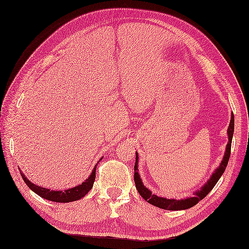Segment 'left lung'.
I'll return each instance as SVG.
<instances>
[{
    "label": "left lung",
    "instance_id": "1",
    "mask_svg": "<svg viewBox=\"0 0 249 249\" xmlns=\"http://www.w3.org/2000/svg\"><path fill=\"white\" fill-rule=\"evenodd\" d=\"M233 130H234V117L233 114L231 115V120L227 129V135H228V143L226 145V151L224 153V157L222 162L219 163V165L214 170V172L212 173V175L210 178L208 179L207 182L201 187L199 190L195 191L193 193V196H189V197L186 198H181V199H175V198H166V197H161V196H157L156 194H153L152 191L147 189L145 186L143 184V181L141 179L140 174H139V163H138V159H139V155L136 152V163H135V183H136V188L138 190L139 194H140L144 200H146L147 203H149L153 206H156L158 208H161V209L164 210H171V211H178V210H187L189 208H192L196 204H198V201L201 199H204L206 196L209 194L210 191L214 188L216 182L218 181V179L221 178L223 175V173L226 170V166L228 164L229 157H230V151H231V141H232V137H233Z\"/></svg>",
    "mask_w": 249,
    "mask_h": 249
}]
</instances>
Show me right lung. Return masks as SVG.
I'll list each match as a JSON object with an SVG mask.
<instances>
[{
	"label": "right lung",
	"instance_id": "right-lung-1",
	"mask_svg": "<svg viewBox=\"0 0 249 249\" xmlns=\"http://www.w3.org/2000/svg\"><path fill=\"white\" fill-rule=\"evenodd\" d=\"M102 159H103V157L98 160V162H100ZM96 164L93 167V170H92V173L90 174V176L87 178L84 182L78 184V186H76V187L71 188V189H67L65 191H54V190L42 188L41 186H37V184H35L32 181L28 180L26 176L24 175V173L21 172L20 169H19V171H20V174L23 178V180H24V182L27 184V187L30 188L33 192L39 195L40 197L51 200V201H55V203H71V201L82 199L84 196H86V194L92 189V187H93V183L95 181Z\"/></svg>",
	"mask_w": 249,
	"mask_h": 249
}]
</instances>
